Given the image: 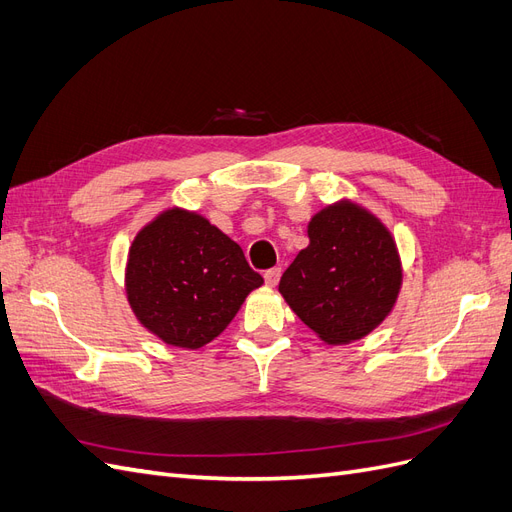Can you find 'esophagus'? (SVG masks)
I'll return each instance as SVG.
<instances>
[{"label": "esophagus", "instance_id": "esophagus-1", "mask_svg": "<svg viewBox=\"0 0 512 512\" xmlns=\"http://www.w3.org/2000/svg\"><path fill=\"white\" fill-rule=\"evenodd\" d=\"M280 275H282V269H280V267L267 269V271H265V282H267L269 286H275L277 282H280Z\"/></svg>", "mask_w": 512, "mask_h": 512}]
</instances>
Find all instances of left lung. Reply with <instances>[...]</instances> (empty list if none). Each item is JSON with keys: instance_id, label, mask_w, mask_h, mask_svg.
<instances>
[{"instance_id": "obj_1", "label": "left lung", "mask_w": 512, "mask_h": 512, "mask_svg": "<svg viewBox=\"0 0 512 512\" xmlns=\"http://www.w3.org/2000/svg\"><path fill=\"white\" fill-rule=\"evenodd\" d=\"M309 245L280 280V292L327 344H350L389 316L401 286V262L391 232L352 203L316 213Z\"/></svg>"}]
</instances>
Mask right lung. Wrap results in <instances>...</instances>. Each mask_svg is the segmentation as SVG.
I'll list each match as a JSON object with an SVG mask.
<instances>
[{
    "mask_svg": "<svg viewBox=\"0 0 512 512\" xmlns=\"http://www.w3.org/2000/svg\"><path fill=\"white\" fill-rule=\"evenodd\" d=\"M262 277L203 215L168 209L138 232L128 256L132 312L162 342L203 348L235 318Z\"/></svg>",
    "mask_w": 512,
    "mask_h": 512,
    "instance_id": "add662e5",
    "label": "right lung"
}]
</instances>
